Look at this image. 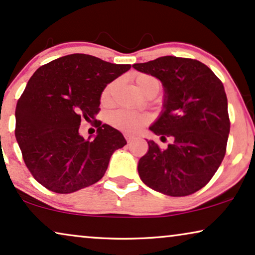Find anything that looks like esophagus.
<instances>
[{
	"label": "esophagus",
	"instance_id": "obj_1",
	"mask_svg": "<svg viewBox=\"0 0 255 255\" xmlns=\"http://www.w3.org/2000/svg\"><path fill=\"white\" fill-rule=\"evenodd\" d=\"M125 137H126V140H127V142L128 143H129V142H131L135 138V136L134 135H131V134H128V133H126L125 134Z\"/></svg>",
	"mask_w": 255,
	"mask_h": 255
}]
</instances>
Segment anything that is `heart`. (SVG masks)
<instances>
[{
	"mask_svg": "<svg viewBox=\"0 0 255 255\" xmlns=\"http://www.w3.org/2000/svg\"><path fill=\"white\" fill-rule=\"evenodd\" d=\"M134 81L136 84L138 90L142 93L148 94L149 92L159 90V81L155 77L147 73H140L134 77ZM117 83H110L105 86L103 92L100 94V103L104 106H110L113 100V91ZM107 121L111 126H113L117 129L128 131V133H135L141 129L143 126L148 122V117L145 114L137 113V112L128 111V110H117L111 112L107 117Z\"/></svg>",
	"mask_w": 255,
	"mask_h": 255,
	"instance_id": "b5f03b06",
	"label": "heart"
}]
</instances>
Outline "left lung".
Instances as JSON below:
<instances>
[{"instance_id":"8db88e82","label":"left lung","mask_w":255,"mask_h":255,"mask_svg":"<svg viewBox=\"0 0 255 255\" xmlns=\"http://www.w3.org/2000/svg\"><path fill=\"white\" fill-rule=\"evenodd\" d=\"M133 67L162 81L164 111L150 130L162 140H172L167 149L148 141L138 175L164 195H192L208 184L226 152L231 124L222 80L191 58L165 56Z\"/></svg>"}]
</instances>
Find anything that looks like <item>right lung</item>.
I'll use <instances>...</instances> for the list:
<instances>
[{
  "label": "right lung",
  "mask_w": 255,
  "mask_h": 255,
  "mask_svg": "<svg viewBox=\"0 0 255 255\" xmlns=\"http://www.w3.org/2000/svg\"><path fill=\"white\" fill-rule=\"evenodd\" d=\"M130 69L73 53L40 66L16 105L15 136L33 178L56 193H71L104 177L124 135L96 120L105 86ZM96 121L98 135H79L81 120Z\"/></svg>",
  "instance_id": "obj_1"
}]
</instances>
